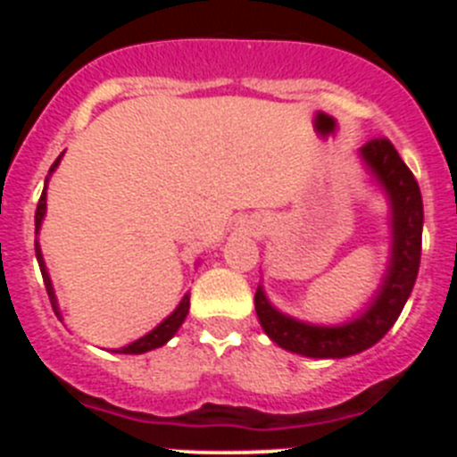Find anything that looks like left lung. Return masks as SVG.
Segmentation results:
<instances>
[{
	"label": "left lung",
	"instance_id": "obj_1",
	"mask_svg": "<svg viewBox=\"0 0 457 457\" xmlns=\"http://www.w3.org/2000/svg\"><path fill=\"white\" fill-rule=\"evenodd\" d=\"M359 157L389 201V263L369 304L338 325H313L278 311L268 300L263 286H258L253 295L263 332L278 348L302 357L343 359L369 350L398 320L417 281L423 231V201L417 179L389 139H370L359 148Z\"/></svg>",
	"mask_w": 457,
	"mask_h": 457
}]
</instances>
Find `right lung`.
I'll return each mask as SVG.
<instances>
[{"label":"right lung","instance_id":"right-lung-1","mask_svg":"<svg viewBox=\"0 0 457 457\" xmlns=\"http://www.w3.org/2000/svg\"><path fill=\"white\" fill-rule=\"evenodd\" d=\"M63 153L59 157H56V162L50 167V173H47L46 179V189H43V194H40V201H38V208H36V236H38L40 226H43V220H46V210H47V183H50V176L54 173V169L59 167V162H62ZM36 258H38V265H40V274H43V281H46V288H47V297H50L52 302V309H54L56 318L62 320V311H59V302H56V295H54V286H52V278H50V272H47L46 268V261H43V252H40V242L36 240ZM189 313V293L183 295V300H180V304L176 306V309L169 313L167 318H164L162 322L157 327H153L151 332L144 334L141 338H137V341L128 343V345H123V348H116L112 350V353H119V354H144L148 353V350H155V348H162L164 343H169L173 338V334L179 332L180 325L185 322V318H187Z\"/></svg>","mask_w":457,"mask_h":457}]
</instances>
